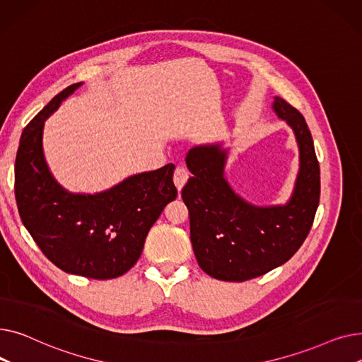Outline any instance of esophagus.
I'll return each instance as SVG.
<instances>
[{
	"label": "esophagus",
	"instance_id": "34e87169",
	"mask_svg": "<svg viewBox=\"0 0 362 362\" xmlns=\"http://www.w3.org/2000/svg\"><path fill=\"white\" fill-rule=\"evenodd\" d=\"M189 179V171L187 168L185 167H177L175 170V176H173V180H175V185L177 187V191H182V187L185 186V183L187 182Z\"/></svg>",
	"mask_w": 362,
	"mask_h": 362
}]
</instances>
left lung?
Returning <instances> with one entry per match:
<instances>
[{
  "instance_id": "8db88e82",
  "label": "left lung",
  "mask_w": 362,
  "mask_h": 362,
  "mask_svg": "<svg viewBox=\"0 0 362 362\" xmlns=\"http://www.w3.org/2000/svg\"><path fill=\"white\" fill-rule=\"evenodd\" d=\"M288 123L299 149V170L286 204L255 205L227 182L229 148L223 142L187 151L194 175L182 189L191 220V242L199 267L217 280L245 281L272 272L300 248L320 201V165L311 132L302 114L283 98L272 104Z\"/></svg>"
}]
</instances>
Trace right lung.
<instances>
[{
	"mask_svg": "<svg viewBox=\"0 0 362 362\" xmlns=\"http://www.w3.org/2000/svg\"><path fill=\"white\" fill-rule=\"evenodd\" d=\"M62 90L25 127L16 157L21 218L44 255L60 270L88 279H114L141 257L149 229L175 201V164L126 177L107 191L74 194L52 176L44 154V126L81 88Z\"/></svg>",
	"mask_w": 362,
	"mask_h": 362,
	"instance_id": "obj_1",
	"label": "right lung"
}]
</instances>
